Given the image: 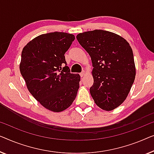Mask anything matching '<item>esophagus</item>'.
Here are the masks:
<instances>
[{
  "mask_svg": "<svg viewBox=\"0 0 154 154\" xmlns=\"http://www.w3.org/2000/svg\"><path fill=\"white\" fill-rule=\"evenodd\" d=\"M79 75H80V76H81V77H83V76H84V75H85V71H84V70H83V71H82V72L81 73H80V74H79Z\"/></svg>",
  "mask_w": 154,
  "mask_h": 154,
  "instance_id": "obj_1",
  "label": "esophagus"
}]
</instances>
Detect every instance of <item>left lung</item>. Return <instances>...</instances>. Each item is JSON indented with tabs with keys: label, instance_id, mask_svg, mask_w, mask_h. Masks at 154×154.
<instances>
[{
	"label": "left lung",
	"instance_id": "8db88e82",
	"mask_svg": "<svg viewBox=\"0 0 154 154\" xmlns=\"http://www.w3.org/2000/svg\"><path fill=\"white\" fill-rule=\"evenodd\" d=\"M77 39L91 58L93 99L101 109L113 110L125 100L135 80V62L129 43L103 30L79 33Z\"/></svg>",
	"mask_w": 154,
	"mask_h": 154
}]
</instances>
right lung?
Segmentation results:
<instances>
[{
    "mask_svg": "<svg viewBox=\"0 0 154 154\" xmlns=\"http://www.w3.org/2000/svg\"><path fill=\"white\" fill-rule=\"evenodd\" d=\"M72 34L40 35L23 47L19 69L29 92L43 107L59 112L77 96L80 76L70 72L65 58L75 40Z\"/></svg>",
    "mask_w": 154,
    "mask_h": 154,
    "instance_id": "obj_1",
    "label": "right lung"
}]
</instances>
